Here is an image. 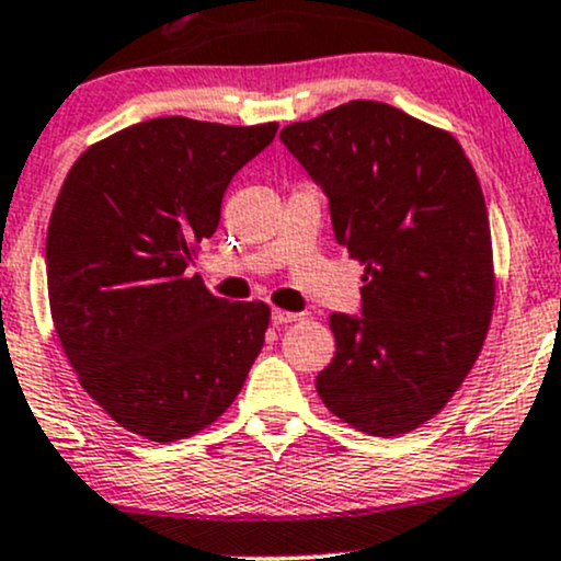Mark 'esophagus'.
<instances>
[{
  "label": "esophagus",
  "instance_id": "1",
  "mask_svg": "<svg viewBox=\"0 0 561 561\" xmlns=\"http://www.w3.org/2000/svg\"><path fill=\"white\" fill-rule=\"evenodd\" d=\"M293 321H298V313L282 311V308H272V324L282 327V324H293Z\"/></svg>",
  "mask_w": 561,
  "mask_h": 561
}]
</instances>
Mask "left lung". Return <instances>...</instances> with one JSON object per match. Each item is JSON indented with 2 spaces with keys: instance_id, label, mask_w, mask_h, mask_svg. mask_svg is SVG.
<instances>
[{
  "instance_id": "left-lung-1",
  "label": "left lung",
  "mask_w": 561,
  "mask_h": 561,
  "mask_svg": "<svg viewBox=\"0 0 561 561\" xmlns=\"http://www.w3.org/2000/svg\"><path fill=\"white\" fill-rule=\"evenodd\" d=\"M279 139L330 199L334 240L366 266L362 313H332L317 390L332 414L390 437L433 420L478 362L493 311L491 224L450 134L353 100Z\"/></svg>"
}]
</instances>
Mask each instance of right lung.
Here are the masks:
<instances>
[{"mask_svg": "<svg viewBox=\"0 0 561 561\" xmlns=\"http://www.w3.org/2000/svg\"><path fill=\"white\" fill-rule=\"evenodd\" d=\"M274 137L276 124L152 118L96 141L62 182L47 229L57 337L83 390L147 440L216 422L259 358L266 302L216 298L190 266Z\"/></svg>", "mask_w": 561, "mask_h": 561, "instance_id": "1", "label": "right lung"}]
</instances>
